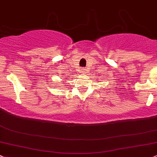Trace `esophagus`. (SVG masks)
Here are the masks:
<instances>
[{
    "label": "esophagus",
    "mask_w": 157,
    "mask_h": 157,
    "mask_svg": "<svg viewBox=\"0 0 157 157\" xmlns=\"http://www.w3.org/2000/svg\"><path fill=\"white\" fill-rule=\"evenodd\" d=\"M82 72H85V69H82Z\"/></svg>",
    "instance_id": "esophagus-1"
}]
</instances>
